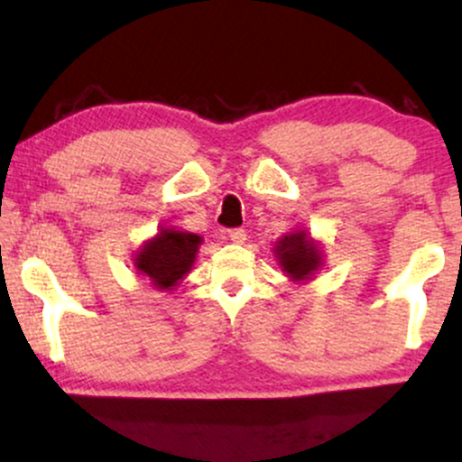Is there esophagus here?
<instances>
[{
    "label": "esophagus",
    "instance_id": "34e87169",
    "mask_svg": "<svg viewBox=\"0 0 462 462\" xmlns=\"http://www.w3.org/2000/svg\"><path fill=\"white\" fill-rule=\"evenodd\" d=\"M227 238H230L232 243H238V245H241V243L247 241V232L243 230V227H235V230L227 232Z\"/></svg>",
    "mask_w": 462,
    "mask_h": 462
}]
</instances>
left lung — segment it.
Instances as JSON below:
<instances>
[{
    "instance_id": "1",
    "label": "left lung",
    "mask_w": 462,
    "mask_h": 462,
    "mask_svg": "<svg viewBox=\"0 0 462 462\" xmlns=\"http://www.w3.org/2000/svg\"><path fill=\"white\" fill-rule=\"evenodd\" d=\"M275 258H278L282 272L293 282H304L315 275L323 264L321 247L317 245L304 230L291 232L275 243Z\"/></svg>"
}]
</instances>
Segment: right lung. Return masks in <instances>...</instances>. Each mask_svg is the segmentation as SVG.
<instances>
[{"instance_id":"right-lung-1","label":"right lung","mask_w":462,"mask_h":462,"mask_svg":"<svg viewBox=\"0 0 462 462\" xmlns=\"http://www.w3.org/2000/svg\"><path fill=\"white\" fill-rule=\"evenodd\" d=\"M201 236L176 227H162L156 236L145 241L134 256V267L161 291H173L193 267Z\"/></svg>"}]
</instances>
